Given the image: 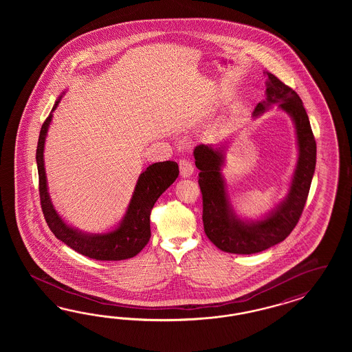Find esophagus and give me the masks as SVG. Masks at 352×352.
Returning <instances> with one entry per match:
<instances>
[{
  "instance_id": "1",
  "label": "esophagus",
  "mask_w": 352,
  "mask_h": 352,
  "mask_svg": "<svg viewBox=\"0 0 352 352\" xmlns=\"http://www.w3.org/2000/svg\"><path fill=\"white\" fill-rule=\"evenodd\" d=\"M179 170H181V175L183 178L191 177L192 173H193V165H192L191 161H179Z\"/></svg>"
}]
</instances>
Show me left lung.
<instances>
[{
  "mask_svg": "<svg viewBox=\"0 0 352 352\" xmlns=\"http://www.w3.org/2000/svg\"><path fill=\"white\" fill-rule=\"evenodd\" d=\"M265 75L266 99L256 104L253 118L277 104L288 113L296 129L298 159L287 196L258 219L241 218L234 212L222 173L226 144H199L193 151L196 168L200 170L204 231L214 245L234 254L259 253L288 237L303 212L316 165V142L300 98L276 76L270 72Z\"/></svg>",
  "mask_w": 352,
  "mask_h": 352,
  "instance_id": "left-lung-1",
  "label": "left lung"
}]
</instances>
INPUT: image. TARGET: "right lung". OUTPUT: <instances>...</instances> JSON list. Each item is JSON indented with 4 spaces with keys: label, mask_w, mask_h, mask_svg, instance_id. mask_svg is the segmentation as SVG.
<instances>
[{
    "label": "right lung",
    "mask_w": 352,
    "mask_h": 352,
    "mask_svg": "<svg viewBox=\"0 0 352 352\" xmlns=\"http://www.w3.org/2000/svg\"><path fill=\"white\" fill-rule=\"evenodd\" d=\"M63 94H60L55 100L49 118L43 122L36 152L40 181V199L46 223L60 241L82 256L96 261H122L133 258L148 244L151 237V210L161 195L178 178V164L174 161L155 162L149 165L146 170L142 171L122 219L115 228L109 230L108 232L90 234L69 226L62 218V215H59L55 210L52 203L43 160L47 130L53 120V112L62 100Z\"/></svg>",
    "instance_id": "right-lung-1"
}]
</instances>
